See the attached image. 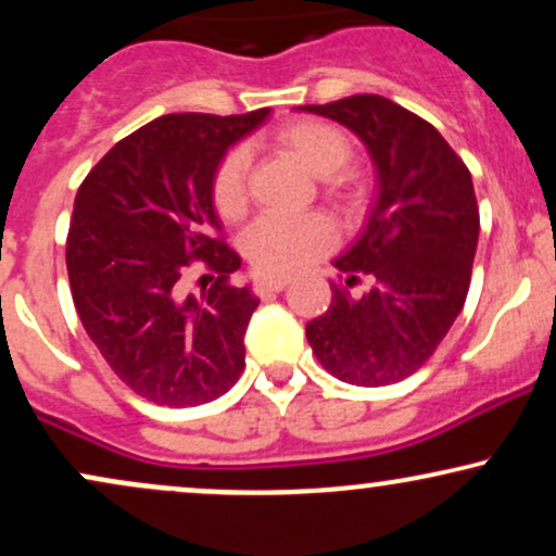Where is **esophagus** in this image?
<instances>
[{
    "label": "esophagus",
    "instance_id": "34e87169",
    "mask_svg": "<svg viewBox=\"0 0 556 556\" xmlns=\"http://www.w3.org/2000/svg\"><path fill=\"white\" fill-rule=\"evenodd\" d=\"M287 285H290V277H258L253 282V290H256V295H271V292L285 290Z\"/></svg>",
    "mask_w": 556,
    "mask_h": 556
}]
</instances>
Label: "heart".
Returning a JSON list of instances; mask_svg holds the SVG:
<instances>
[{
  "mask_svg": "<svg viewBox=\"0 0 556 556\" xmlns=\"http://www.w3.org/2000/svg\"><path fill=\"white\" fill-rule=\"evenodd\" d=\"M279 146L290 151L318 180H329L342 193V175L353 164V140L324 119H298L279 130ZM248 159L245 149L222 156L212 177V203L225 222H238L248 212ZM334 245V229L321 216L264 214L242 235V251L258 274H290L327 253Z\"/></svg>",
  "mask_w": 556,
  "mask_h": 556,
  "instance_id": "b5f03b06",
  "label": "heart"
}]
</instances>
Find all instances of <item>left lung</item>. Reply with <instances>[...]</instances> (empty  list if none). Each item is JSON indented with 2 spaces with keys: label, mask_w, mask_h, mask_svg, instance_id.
<instances>
[{
  "label": "left lung",
  "mask_w": 556,
  "mask_h": 556,
  "mask_svg": "<svg viewBox=\"0 0 556 556\" xmlns=\"http://www.w3.org/2000/svg\"><path fill=\"white\" fill-rule=\"evenodd\" d=\"M366 143L379 193L353 248L334 258L327 314L305 324L314 355L355 387L416 374L468 298L478 245V203L463 159L437 127L376 93L303 106ZM366 276L363 296L349 287Z\"/></svg>",
  "instance_id": "8db88e82"
}]
</instances>
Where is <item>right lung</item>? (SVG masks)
<instances>
[{
    "label": "right lung",
    "instance_id": "1",
    "mask_svg": "<svg viewBox=\"0 0 556 556\" xmlns=\"http://www.w3.org/2000/svg\"><path fill=\"white\" fill-rule=\"evenodd\" d=\"M248 114H164L88 172L67 232L73 303L99 353L132 392L167 407L225 394L245 368L251 287L229 285L240 256L219 238L216 164L264 123ZM206 268L195 299L184 277Z\"/></svg>",
    "mask_w": 556,
    "mask_h": 556
}]
</instances>
